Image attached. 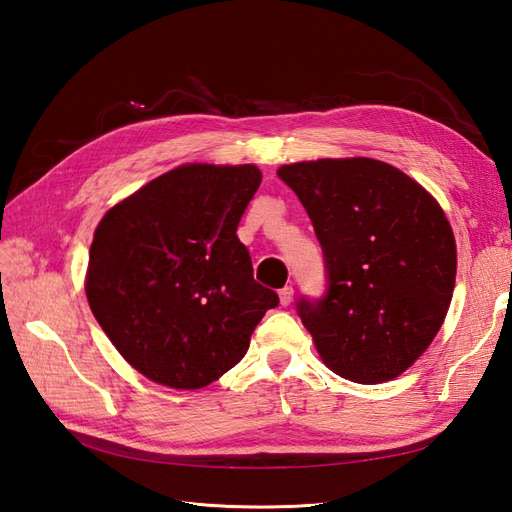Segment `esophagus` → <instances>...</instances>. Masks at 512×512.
Here are the masks:
<instances>
[{
  "label": "esophagus",
  "mask_w": 512,
  "mask_h": 512,
  "mask_svg": "<svg viewBox=\"0 0 512 512\" xmlns=\"http://www.w3.org/2000/svg\"><path fill=\"white\" fill-rule=\"evenodd\" d=\"M292 294H294V288H292V286H284V288L280 290V301H282L284 307L292 303Z\"/></svg>",
  "instance_id": "34e87169"
}]
</instances>
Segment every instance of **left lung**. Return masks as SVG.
Here are the masks:
<instances>
[{
	"mask_svg": "<svg viewBox=\"0 0 512 512\" xmlns=\"http://www.w3.org/2000/svg\"><path fill=\"white\" fill-rule=\"evenodd\" d=\"M322 247L327 290L297 301L322 361L359 384L397 378L421 356L451 305L457 250L436 198L369 158L277 170Z\"/></svg>",
	"mask_w": 512,
	"mask_h": 512,
	"instance_id": "obj_1",
	"label": "left lung"
}]
</instances>
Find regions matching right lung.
<instances>
[{
  "label": "right lung",
  "instance_id": "obj_1",
  "mask_svg": "<svg viewBox=\"0 0 512 512\" xmlns=\"http://www.w3.org/2000/svg\"><path fill=\"white\" fill-rule=\"evenodd\" d=\"M252 164H188L108 211L89 250L87 301L136 371L200 389L235 367L277 307L237 237L260 185Z\"/></svg>",
  "mask_w": 512,
  "mask_h": 512
}]
</instances>
